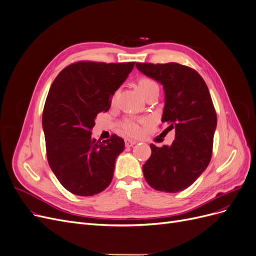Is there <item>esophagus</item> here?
Returning a JSON list of instances; mask_svg holds the SVG:
<instances>
[{
  "label": "esophagus",
  "mask_w": 256,
  "mask_h": 256,
  "mask_svg": "<svg viewBox=\"0 0 256 256\" xmlns=\"http://www.w3.org/2000/svg\"><path fill=\"white\" fill-rule=\"evenodd\" d=\"M136 143V141H134V140H130V138H125V145H126V147L134 146Z\"/></svg>",
  "instance_id": "esophagus-1"
}]
</instances>
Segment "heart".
<instances>
[{
  "label": "heart",
  "mask_w": 256,
  "mask_h": 256,
  "mask_svg": "<svg viewBox=\"0 0 256 256\" xmlns=\"http://www.w3.org/2000/svg\"><path fill=\"white\" fill-rule=\"evenodd\" d=\"M138 88L140 90L142 96L145 98L147 95L152 94V92H159V85L158 83L148 76H141L138 80ZM115 97V95H114ZM140 122H138L134 118H126L120 124V128L124 134L131 136H136L141 132V126Z\"/></svg>",
  "instance_id": "b5f03b06"
}]
</instances>
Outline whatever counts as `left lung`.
<instances>
[{
  "instance_id": "left-lung-1",
  "label": "left lung",
  "mask_w": 256,
  "mask_h": 256,
  "mask_svg": "<svg viewBox=\"0 0 256 256\" xmlns=\"http://www.w3.org/2000/svg\"><path fill=\"white\" fill-rule=\"evenodd\" d=\"M145 76L164 85L162 122L175 130L168 146L150 144L152 154L143 166L145 180L158 191L184 190L202 174L212 159L216 114L205 81L194 69L177 63H136Z\"/></svg>"
}]
</instances>
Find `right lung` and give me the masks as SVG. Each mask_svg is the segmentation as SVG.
Instances as JSON below:
<instances>
[{
    "label": "right lung",
    "instance_id": "1",
    "mask_svg": "<svg viewBox=\"0 0 256 256\" xmlns=\"http://www.w3.org/2000/svg\"><path fill=\"white\" fill-rule=\"evenodd\" d=\"M134 64L76 62L51 85L42 112L47 158L62 186L76 196L97 194L112 182L125 142L116 134L96 141L92 128L97 114L110 109L112 96Z\"/></svg>",
    "mask_w": 256,
    "mask_h": 256
}]
</instances>
